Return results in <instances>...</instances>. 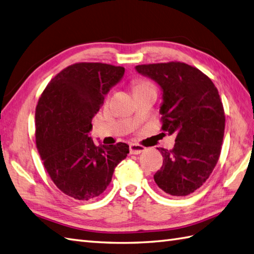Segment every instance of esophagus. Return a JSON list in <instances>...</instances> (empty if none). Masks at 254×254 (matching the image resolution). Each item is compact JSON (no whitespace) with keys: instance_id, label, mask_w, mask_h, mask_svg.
<instances>
[{"instance_id":"obj_1","label":"esophagus","mask_w":254,"mask_h":254,"mask_svg":"<svg viewBox=\"0 0 254 254\" xmlns=\"http://www.w3.org/2000/svg\"><path fill=\"white\" fill-rule=\"evenodd\" d=\"M144 150H145L144 146L138 145V144H129V154L131 155H138Z\"/></svg>"}]
</instances>
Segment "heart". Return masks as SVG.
I'll return each mask as SVG.
<instances>
[{
  "label": "heart",
  "instance_id": "heart-1",
  "mask_svg": "<svg viewBox=\"0 0 254 254\" xmlns=\"http://www.w3.org/2000/svg\"><path fill=\"white\" fill-rule=\"evenodd\" d=\"M143 86H150V84L148 83V82H145V81H138V82H136V84H135L134 88L143 87Z\"/></svg>",
  "mask_w": 254,
  "mask_h": 254
}]
</instances>
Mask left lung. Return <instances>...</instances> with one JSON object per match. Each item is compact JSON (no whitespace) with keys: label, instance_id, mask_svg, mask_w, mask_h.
<instances>
[{"label":"left lung","instance_id":"left-lung-1","mask_svg":"<svg viewBox=\"0 0 254 254\" xmlns=\"http://www.w3.org/2000/svg\"><path fill=\"white\" fill-rule=\"evenodd\" d=\"M135 70L160 86L162 129L175 135L172 150L158 148L164 159L154 180L171 196H187L207 181L221 154L225 115L219 91L184 63L139 64Z\"/></svg>","mask_w":254,"mask_h":254}]
</instances>
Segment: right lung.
<instances>
[{"mask_svg":"<svg viewBox=\"0 0 254 254\" xmlns=\"http://www.w3.org/2000/svg\"><path fill=\"white\" fill-rule=\"evenodd\" d=\"M125 68L79 63L64 69L41 95L35 109V138L54 184L76 200L98 197L110 184L128 145L98 146L90 136L92 119Z\"/></svg>","mask_w":254,"mask_h":254,"instance_id":"obj_1","label":"right lung"}]
</instances>
